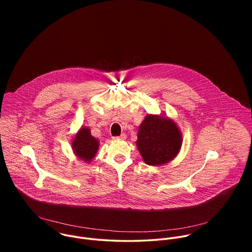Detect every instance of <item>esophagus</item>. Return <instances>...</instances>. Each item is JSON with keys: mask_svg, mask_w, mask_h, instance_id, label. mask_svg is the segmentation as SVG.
Here are the masks:
<instances>
[{"mask_svg": "<svg viewBox=\"0 0 252 252\" xmlns=\"http://www.w3.org/2000/svg\"><path fill=\"white\" fill-rule=\"evenodd\" d=\"M114 138H115V139H126V135L125 133H122L121 135H119V136H115Z\"/></svg>", "mask_w": 252, "mask_h": 252, "instance_id": "obj_1", "label": "esophagus"}]
</instances>
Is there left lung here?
Segmentation results:
<instances>
[{
	"mask_svg": "<svg viewBox=\"0 0 252 252\" xmlns=\"http://www.w3.org/2000/svg\"><path fill=\"white\" fill-rule=\"evenodd\" d=\"M137 149L149 165H160L176 157L182 147V134L167 118L148 115L138 128Z\"/></svg>",
	"mask_w": 252,
	"mask_h": 252,
	"instance_id": "obj_1",
	"label": "left lung"
}]
</instances>
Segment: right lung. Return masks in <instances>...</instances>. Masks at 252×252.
<instances>
[{
	"label": "right lung",
	"instance_id": "obj_1",
	"mask_svg": "<svg viewBox=\"0 0 252 252\" xmlns=\"http://www.w3.org/2000/svg\"><path fill=\"white\" fill-rule=\"evenodd\" d=\"M75 154L84 161H91L98 149V141L91 134L88 127H82L73 141Z\"/></svg>",
	"mask_w": 252,
	"mask_h": 252
}]
</instances>
